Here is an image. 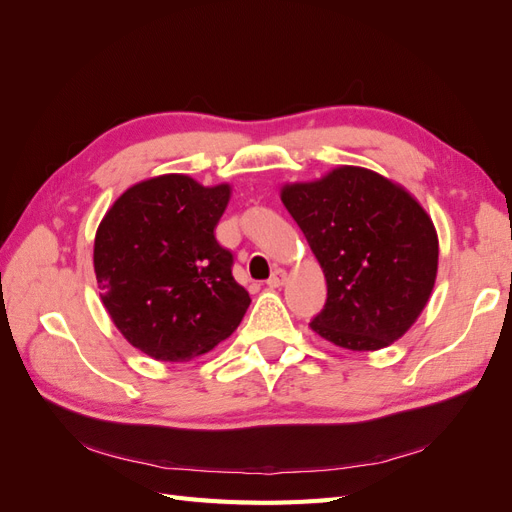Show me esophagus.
Returning <instances> with one entry per match:
<instances>
[{"label": "esophagus", "instance_id": "obj_1", "mask_svg": "<svg viewBox=\"0 0 512 512\" xmlns=\"http://www.w3.org/2000/svg\"><path fill=\"white\" fill-rule=\"evenodd\" d=\"M284 282H286V271L284 269H275L271 273L269 280H267V286L269 288H280V286H284Z\"/></svg>", "mask_w": 512, "mask_h": 512}]
</instances>
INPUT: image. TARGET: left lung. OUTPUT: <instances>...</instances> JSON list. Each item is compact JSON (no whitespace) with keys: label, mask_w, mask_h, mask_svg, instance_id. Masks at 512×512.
Returning <instances> with one entry per match:
<instances>
[{"label":"left lung","mask_w":512,"mask_h":512,"mask_svg":"<svg viewBox=\"0 0 512 512\" xmlns=\"http://www.w3.org/2000/svg\"><path fill=\"white\" fill-rule=\"evenodd\" d=\"M282 203L327 277L312 331L354 352L397 342L436 284L438 235L427 211L401 185L359 166L288 183Z\"/></svg>","instance_id":"8db88e82"}]
</instances>
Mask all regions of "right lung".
<instances>
[{"instance_id":"add662e5","label":"right lung","mask_w":512,"mask_h":512,"mask_svg":"<svg viewBox=\"0 0 512 512\" xmlns=\"http://www.w3.org/2000/svg\"><path fill=\"white\" fill-rule=\"evenodd\" d=\"M228 200V183L205 188L188 175H162L123 192L98 226L100 299L151 359L183 363L213 350L252 303L213 232Z\"/></svg>"}]
</instances>
